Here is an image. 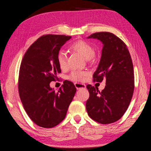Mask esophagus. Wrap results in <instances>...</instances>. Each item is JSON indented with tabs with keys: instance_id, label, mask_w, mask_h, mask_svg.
<instances>
[{
	"instance_id": "1",
	"label": "esophagus",
	"mask_w": 151,
	"mask_h": 151,
	"mask_svg": "<svg viewBox=\"0 0 151 151\" xmlns=\"http://www.w3.org/2000/svg\"><path fill=\"white\" fill-rule=\"evenodd\" d=\"M75 85L76 88V89H77V90H79V89H85L86 88V85H85V84L75 83Z\"/></svg>"
}]
</instances>
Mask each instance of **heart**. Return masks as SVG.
I'll return each mask as SVG.
<instances>
[{
    "label": "heart",
    "mask_w": 151,
    "mask_h": 151,
    "mask_svg": "<svg viewBox=\"0 0 151 151\" xmlns=\"http://www.w3.org/2000/svg\"><path fill=\"white\" fill-rule=\"evenodd\" d=\"M71 49L79 53L86 60H90L94 56V50L93 47L88 42L85 40H77L73 42L70 46ZM57 60L58 66L60 68H66L67 66V55L64 50H60L57 55ZM88 73L85 71L73 70L71 72L68 78L73 81H83Z\"/></svg>",
    "instance_id": "b5f03b06"
}]
</instances>
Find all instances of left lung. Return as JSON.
I'll return each instance as SVG.
<instances>
[{
  "instance_id": "1",
  "label": "left lung",
  "mask_w": 151,
  "mask_h": 151,
  "mask_svg": "<svg viewBox=\"0 0 151 151\" xmlns=\"http://www.w3.org/2000/svg\"><path fill=\"white\" fill-rule=\"evenodd\" d=\"M103 44L101 60L93 75L94 82L106 81L100 92L88 85L89 98L86 109L91 118L101 124H111L123 116L134 92L133 65L127 45L118 37L109 32H96L87 37Z\"/></svg>"
}]
</instances>
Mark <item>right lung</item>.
Wrapping results in <instances>:
<instances>
[{"instance_id":"right-lung-1","label":"right lung","mask_w":151,"mask_h":151,"mask_svg":"<svg viewBox=\"0 0 151 151\" xmlns=\"http://www.w3.org/2000/svg\"><path fill=\"white\" fill-rule=\"evenodd\" d=\"M70 36L47 35L30 45L22 58L19 76V92L30 119L38 126L52 128L65 119L76 89L65 81L57 92L50 88L61 73L57 55Z\"/></svg>"}]
</instances>
